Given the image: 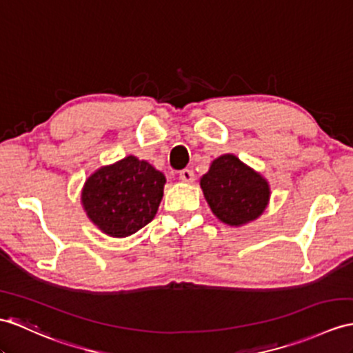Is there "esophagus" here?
Instances as JSON below:
<instances>
[{
    "label": "esophagus",
    "mask_w": 353,
    "mask_h": 353,
    "mask_svg": "<svg viewBox=\"0 0 353 353\" xmlns=\"http://www.w3.org/2000/svg\"><path fill=\"white\" fill-rule=\"evenodd\" d=\"M179 179L183 183H193L194 181V172L192 169H183L179 172Z\"/></svg>",
    "instance_id": "obj_1"
}]
</instances>
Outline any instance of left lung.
I'll return each mask as SVG.
<instances>
[{
    "instance_id": "8db88e82",
    "label": "left lung",
    "mask_w": 353,
    "mask_h": 353,
    "mask_svg": "<svg viewBox=\"0 0 353 353\" xmlns=\"http://www.w3.org/2000/svg\"><path fill=\"white\" fill-rule=\"evenodd\" d=\"M201 187L212 212L230 226L259 217L270 199L268 183L232 154L212 161Z\"/></svg>"
}]
</instances>
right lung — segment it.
Returning <instances> with one entry per match:
<instances>
[{
	"instance_id": "obj_1",
	"label": "right lung",
	"mask_w": 353,
	"mask_h": 353,
	"mask_svg": "<svg viewBox=\"0 0 353 353\" xmlns=\"http://www.w3.org/2000/svg\"><path fill=\"white\" fill-rule=\"evenodd\" d=\"M166 178L150 163L128 156L92 174L82 190L88 217L106 235L134 234L156 216Z\"/></svg>"
}]
</instances>
